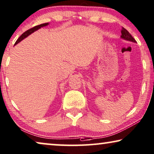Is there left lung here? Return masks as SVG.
I'll use <instances>...</instances> for the list:
<instances>
[{
	"label": "left lung",
	"mask_w": 154,
	"mask_h": 154,
	"mask_svg": "<svg viewBox=\"0 0 154 154\" xmlns=\"http://www.w3.org/2000/svg\"><path fill=\"white\" fill-rule=\"evenodd\" d=\"M121 38H124V39L125 40H128V41H130V42H137L136 41L134 38L132 37V35L129 33V32L127 29H125V28H122V30H121Z\"/></svg>",
	"instance_id": "left-lung-1"
}]
</instances>
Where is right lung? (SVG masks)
<instances>
[{"label":"right lung","instance_id":"1","mask_svg":"<svg viewBox=\"0 0 154 154\" xmlns=\"http://www.w3.org/2000/svg\"><path fill=\"white\" fill-rule=\"evenodd\" d=\"M48 23H44V24H39V25H37V26H34V27H32V28L26 30L25 32H24L23 34H22V35L20 36L19 38H18V39H17V41H16V42H15V44H18V43L21 42V41H22V39H24V38H26V36H28L29 35V34H32V33H33L34 32H35V31H36V30H38V29H40L41 27H42V26H45L48 25Z\"/></svg>","mask_w":154,"mask_h":154}]
</instances>
